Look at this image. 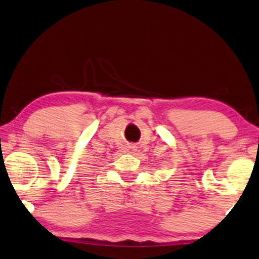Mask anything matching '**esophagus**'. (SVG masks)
Masks as SVG:
<instances>
[{
    "label": "esophagus",
    "instance_id": "34e87169",
    "mask_svg": "<svg viewBox=\"0 0 259 259\" xmlns=\"http://www.w3.org/2000/svg\"><path fill=\"white\" fill-rule=\"evenodd\" d=\"M135 150H136V146H134V145H129V146H127V148H126V151L129 153L135 152Z\"/></svg>",
    "mask_w": 259,
    "mask_h": 259
}]
</instances>
